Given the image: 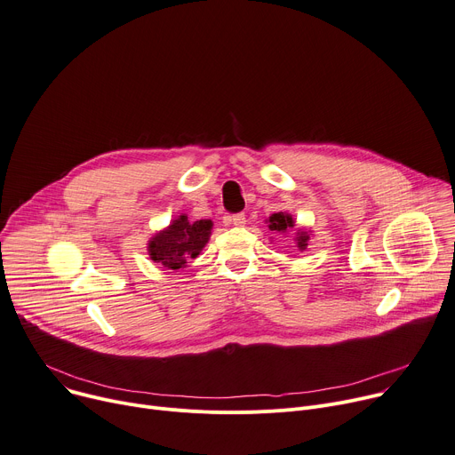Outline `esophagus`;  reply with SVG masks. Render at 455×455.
<instances>
[{
    "mask_svg": "<svg viewBox=\"0 0 455 455\" xmlns=\"http://www.w3.org/2000/svg\"><path fill=\"white\" fill-rule=\"evenodd\" d=\"M230 221H232V225H234V227H244V225H246V218H244V214H234Z\"/></svg>",
    "mask_w": 455,
    "mask_h": 455,
    "instance_id": "obj_1",
    "label": "esophagus"
}]
</instances>
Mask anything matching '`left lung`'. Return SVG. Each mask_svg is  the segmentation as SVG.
I'll use <instances>...</instances> for the list:
<instances>
[{
  "mask_svg": "<svg viewBox=\"0 0 455 455\" xmlns=\"http://www.w3.org/2000/svg\"><path fill=\"white\" fill-rule=\"evenodd\" d=\"M268 228L274 230L275 234H288V232H294V241L299 252H305L307 246L310 243L312 237V230L305 228V227H296V220L292 218V214L288 212H275L272 216L267 218Z\"/></svg>",
  "mask_w": 455,
  "mask_h": 455,
  "instance_id": "1",
  "label": "left lung"
}]
</instances>
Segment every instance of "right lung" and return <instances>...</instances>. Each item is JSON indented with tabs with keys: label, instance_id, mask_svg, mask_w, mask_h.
Masks as SVG:
<instances>
[{
	"label": "right lung",
	"instance_id": "right-lung-1",
	"mask_svg": "<svg viewBox=\"0 0 455 455\" xmlns=\"http://www.w3.org/2000/svg\"><path fill=\"white\" fill-rule=\"evenodd\" d=\"M214 223L211 220L188 221L181 214L169 227L156 232L148 243V258L169 270H183L190 259H196L212 235Z\"/></svg>",
	"mask_w": 455,
	"mask_h": 455
}]
</instances>
